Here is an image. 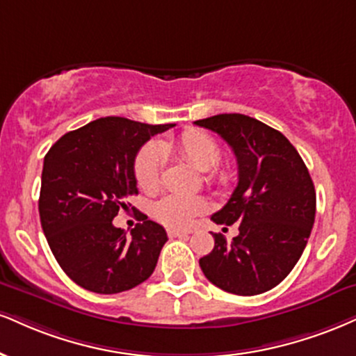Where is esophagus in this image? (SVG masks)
<instances>
[{
    "label": "esophagus",
    "mask_w": 356,
    "mask_h": 356,
    "mask_svg": "<svg viewBox=\"0 0 356 356\" xmlns=\"http://www.w3.org/2000/svg\"><path fill=\"white\" fill-rule=\"evenodd\" d=\"M189 230H181V229H169L167 230V235L170 238H177V237H189Z\"/></svg>",
    "instance_id": "esophagus-1"
}]
</instances>
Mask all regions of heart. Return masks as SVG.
I'll return each instance as SVG.
<instances>
[{
	"instance_id": "b5f03b06",
	"label": "heart",
	"mask_w": 356,
	"mask_h": 356,
	"mask_svg": "<svg viewBox=\"0 0 356 356\" xmlns=\"http://www.w3.org/2000/svg\"><path fill=\"white\" fill-rule=\"evenodd\" d=\"M175 147L184 159L194 164L199 170H207V181L220 184L227 174L219 169L222 149L212 136L202 131H186L179 136ZM167 144L151 143L139 152L136 159V179L144 191H154L161 182V174L165 164ZM207 211V202L200 195L189 194H167L154 205L156 219L169 227L191 225L197 216Z\"/></svg>"
}]
</instances>
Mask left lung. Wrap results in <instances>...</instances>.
<instances>
[{
	"instance_id": "1",
	"label": "left lung",
	"mask_w": 356,
	"mask_h": 356,
	"mask_svg": "<svg viewBox=\"0 0 356 356\" xmlns=\"http://www.w3.org/2000/svg\"><path fill=\"white\" fill-rule=\"evenodd\" d=\"M194 124L217 132L237 157L238 184L229 202L211 219L238 222L227 243L213 235V248L199 260L213 285L235 295H259L280 284L298 262L315 222L314 181L290 140L243 114H217Z\"/></svg>"
}]
</instances>
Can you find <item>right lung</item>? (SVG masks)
<instances>
[{
    "mask_svg": "<svg viewBox=\"0 0 356 356\" xmlns=\"http://www.w3.org/2000/svg\"><path fill=\"white\" fill-rule=\"evenodd\" d=\"M174 124L101 118L49 149L41 175L42 232L64 273L94 293H119L152 275L167 242L164 227L143 216L126 237L113 225L137 194L134 161L152 136Z\"/></svg>",
    "mask_w": 356,
    "mask_h": 356,
    "instance_id": "right-lung-1",
    "label": "right lung"
}]
</instances>
